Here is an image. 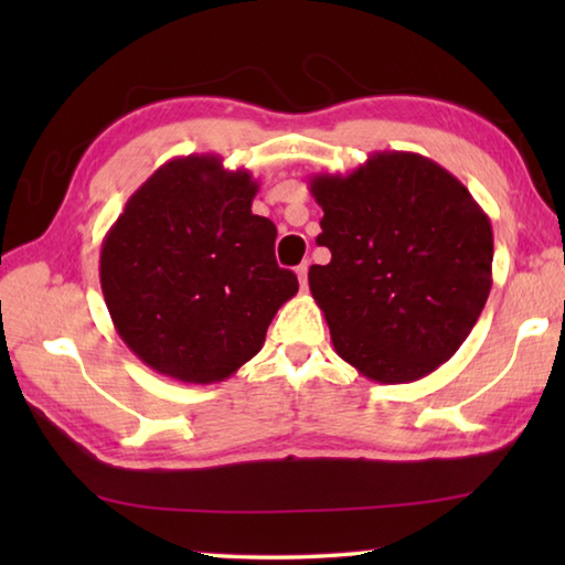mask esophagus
Instances as JSON below:
<instances>
[{"label":"esophagus","mask_w":565,"mask_h":565,"mask_svg":"<svg viewBox=\"0 0 565 565\" xmlns=\"http://www.w3.org/2000/svg\"><path fill=\"white\" fill-rule=\"evenodd\" d=\"M296 276H299V284H301V289H306V281H309V264H301V266H296Z\"/></svg>","instance_id":"esophagus-1"}]
</instances>
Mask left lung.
I'll return each mask as SVG.
<instances>
[{"instance_id": "left-lung-1", "label": "left lung", "mask_w": 565, "mask_h": 565, "mask_svg": "<svg viewBox=\"0 0 565 565\" xmlns=\"http://www.w3.org/2000/svg\"><path fill=\"white\" fill-rule=\"evenodd\" d=\"M323 209L309 269L333 349L361 376L408 384L461 349L491 291V222L461 181L414 151H374L351 174H317Z\"/></svg>"}]
</instances>
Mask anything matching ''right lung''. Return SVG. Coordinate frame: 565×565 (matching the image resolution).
I'll return each mask as SVG.
<instances>
[{
    "instance_id": "right-lung-1",
    "label": "right lung",
    "mask_w": 565,
    "mask_h": 565,
    "mask_svg": "<svg viewBox=\"0 0 565 565\" xmlns=\"http://www.w3.org/2000/svg\"><path fill=\"white\" fill-rule=\"evenodd\" d=\"M259 184L216 154L167 161L102 242L99 279L121 341L169 379L216 384L262 351L299 291L274 256L276 226L252 214Z\"/></svg>"
}]
</instances>
